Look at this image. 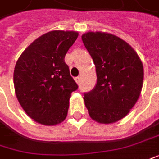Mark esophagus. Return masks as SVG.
<instances>
[{"mask_svg": "<svg viewBox=\"0 0 159 159\" xmlns=\"http://www.w3.org/2000/svg\"><path fill=\"white\" fill-rule=\"evenodd\" d=\"M75 83H76V84H79L80 81H81V77H80V76H77V77H75Z\"/></svg>", "mask_w": 159, "mask_h": 159, "instance_id": "34e87169", "label": "esophagus"}]
</instances>
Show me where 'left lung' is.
Returning a JSON list of instances; mask_svg holds the SVG:
<instances>
[{"label": "left lung", "instance_id": "8db88e82", "mask_svg": "<svg viewBox=\"0 0 159 159\" xmlns=\"http://www.w3.org/2000/svg\"><path fill=\"white\" fill-rule=\"evenodd\" d=\"M93 59L98 82L84 94L89 115L99 124H113L126 116L141 94L143 67L133 48L123 39L105 32L82 35Z\"/></svg>", "mask_w": 159, "mask_h": 159}]
</instances>
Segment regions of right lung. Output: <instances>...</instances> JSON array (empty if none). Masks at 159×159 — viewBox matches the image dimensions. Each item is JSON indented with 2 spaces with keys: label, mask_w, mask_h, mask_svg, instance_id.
<instances>
[{
  "label": "right lung",
  "mask_w": 159,
  "mask_h": 159,
  "mask_svg": "<svg viewBox=\"0 0 159 159\" xmlns=\"http://www.w3.org/2000/svg\"><path fill=\"white\" fill-rule=\"evenodd\" d=\"M77 37L76 31H49L34 40L16 61V98L36 123L53 126L65 120L71 93L78 86L64 57Z\"/></svg>",
  "instance_id": "add662e5"
}]
</instances>
